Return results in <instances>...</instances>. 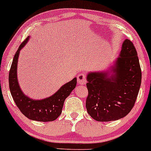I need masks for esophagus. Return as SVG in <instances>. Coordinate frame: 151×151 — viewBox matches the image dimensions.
<instances>
[{"instance_id":"obj_1","label":"esophagus","mask_w":151,"mask_h":151,"mask_svg":"<svg viewBox=\"0 0 151 151\" xmlns=\"http://www.w3.org/2000/svg\"><path fill=\"white\" fill-rule=\"evenodd\" d=\"M77 81L78 83V84L81 85H85L86 83V75L84 73H80L77 77Z\"/></svg>"}]
</instances>
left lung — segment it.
<instances>
[{
	"instance_id": "left-lung-1",
	"label": "left lung",
	"mask_w": 151,
	"mask_h": 151,
	"mask_svg": "<svg viewBox=\"0 0 151 151\" xmlns=\"http://www.w3.org/2000/svg\"><path fill=\"white\" fill-rule=\"evenodd\" d=\"M113 70L116 73L111 78L107 73H91L87 76L86 109L97 121H116L127 116L138 97L141 68L136 49L128 39L123 42Z\"/></svg>"
}]
</instances>
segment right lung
<instances>
[{
    "mask_svg": "<svg viewBox=\"0 0 151 151\" xmlns=\"http://www.w3.org/2000/svg\"><path fill=\"white\" fill-rule=\"evenodd\" d=\"M28 40L27 38L20 45L13 58L8 76L10 91L17 107L25 117L36 121H53L60 116L65 98L76 88V78L63 86L55 94L48 98L34 101L25 96L20 88L17 79V63L20 50Z\"/></svg>",
    "mask_w": 151,
    "mask_h": 151,
    "instance_id": "add662e5",
    "label": "right lung"
}]
</instances>
